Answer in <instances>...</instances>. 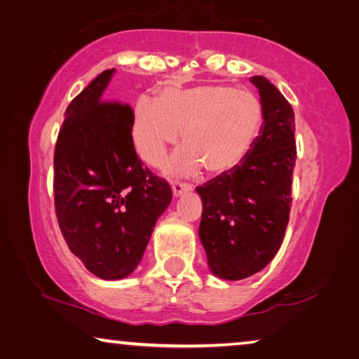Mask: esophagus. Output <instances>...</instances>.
<instances>
[{"mask_svg":"<svg viewBox=\"0 0 359 359\" xmlns=\"http://www.w3.org/2000/svg\"><path fill=\"white\" fill-rule=\"evenodd\" d=\"M170 185H172L174 196H180L184 195V193H189L193 190V185L185 184V182H179V180H172L170 182Z\"/></svg>","mask_w":359,"mask_h":359,"instance_id":"1","label":"esophagus"}]
</instances>
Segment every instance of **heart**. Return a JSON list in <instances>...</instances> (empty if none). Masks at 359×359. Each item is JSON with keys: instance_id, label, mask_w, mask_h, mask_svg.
Listing matches in <instances>:
<instances>
[{"instance_id": "1", "label": "heart", "mask_w": 359, "mask_h": 359, "mask_svg": "<svg viewBox=\"0 0 359 359\" xmlns=\"http://www.w3.org/2000/svg\"><path fill=\"white\" fill-rule=\"evenodd\" d=\"M264 104L257 94L233 86L164 88L159 99L142 97L133 121L137 155L153 168L161 166L168 150L184 147L170 159L168 170L195 174L203 166L224 174L248 158L264 126Z\"/></svg>"}]
</instances>
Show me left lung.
I'll return each mask as SVG.
<instances>
[{"label": "left lung", "instance_id": "left-lung-1", "mask_svg": "<svg viewBox=\"0 0 359 359\" xmlns=\"http://www.w3.org/2000/svg\"><path fill=\"white\" fill-rule=\"evenodd\" d=\"M264 104V126L240 166L198 187L200 238L214 275L243 280L280 251L292 206L294 110L264 76H252Z\"/></svg>", "mask_w": 359, "mask_h": 359}]
</instances>
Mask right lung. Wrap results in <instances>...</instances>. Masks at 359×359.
<instances>
[{
	"mask_svg": "<svg viewBox=\"0 0 359 359\" xmlns=\"http://www.w3.org/2000/svg\"><path fill=\"white\" fill-rule=\"evenodd\" d=\"M105 70L65 110L54 150V206L70 251L102 280H121L144 257L155 224L172 200L164 179L142 166L134 110L105 100Z\"/></svg>",
	"mask_w": 359,
	"mask_h": 359,
	"instance_id": "1",
	"label": "right lung"
}]
</instances>
